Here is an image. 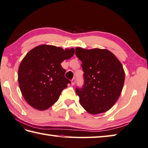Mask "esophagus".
Segmentation results:
<instances>
[{
  "label": "esophagus",
  "mask_w": 148,
  "mask_h": 148,
  "mask_svg": "<svg viewBox=\"0 0 148 148\" xmlns=\"http://www.w3.org/2000/svg\"><path fill=\"white\" fill-rule=\"evenodd\" d=\"M75 82H76V79H75V78H73V79H72V81H71V84H72V85H74Z\"/></svg>",
  "instance_id": "1"
}]
</instances>
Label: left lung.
<instances>
[{"mask_svg": "<svg viewBox=\"0 0 148 148\" xmlns=\"http://www.w3.org/2000/svg\"><path fill=\"white\" fill-rule=\"evenodd\" d=\"M82 61L85 84L76 88L83 108L92 115L109 110L117 102L123 88L125 73L122 63L107 49L76 48Z\"/></svg>", "mask_w": 148, "mask_h": 148, "instance_id": "8db88e82", "label": "left lung"}]
</instances>
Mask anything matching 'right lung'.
<instances>
[{
  "label": "right lung",
  "instance_id": "add662e5",
  "mask_svg": "<svg viewBox=\"0 0 148 148\" xmlns=\"http://www.w3.org/2000/svg\"><path fill=\"white\" fill-rule=\"evenodd\" d=\"M74 48L63 49L51 45H40L24 56L19 65L20 91L29 105L43 111L58 100L61 92L71 82L64 76L61 63L70 59Z\"/></svg>",
  "mask_w": 148,
  "mask_h": 148
}]
</instances>
